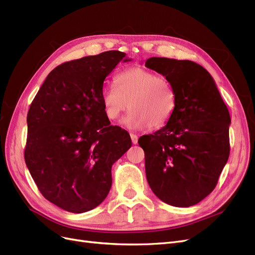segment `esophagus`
<instances>
[{"label": "esophagus", "instance_id": "34e87169", "mask_svg": "<svg viewBox=\"0 0 255 255\" xmlns=\"http://www.w3.org/2000/svg\"><path fill=\"white\" fill-rule=\"evenodd\" d=\"M130 139H132V142L134 144H136L138 142V136L136 134H134V133H130Z\"/></svg>", "mask_w": 255, "mask_h": 255}]
</instances>
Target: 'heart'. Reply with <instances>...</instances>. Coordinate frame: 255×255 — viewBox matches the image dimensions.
<instances>
[{"instance_id": "heart-1", "label": "heart", "mask_w": 255, "mask_h": 255, "mask_svg": "<svg viewBox=\"0 0 255 255\" xmlns=\"http://www.w3.org/2000/svg\"><path fill=\"white\" fill-rule=\"evenodd\" d=\"M116 85H107L102 90L107 119H119L130 107V112L122 120V125L128 128H160L170 120L176 97L167 79L144 68L132 67L116 76Z\"/></svg>"}]
</instances>
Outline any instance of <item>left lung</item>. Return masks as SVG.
<instances>
[{
  "label": "left lung",
  "instance_id": "obj_1",
  "mask_svg": "<svg viewBox=\"0 0 255 255\" xmlns=\"http://www.w3.org/2000/svg\"><path fill=\"white\" fill-rule=\"evenodd\" d=\"M145 67L164 75L176 97L167 125L138 139L146 181L163 202L195 205L214 190L228 161V107L212 75L195 61L151 57Z\"/></svg>",
  "mask_w": 255,
  "mask_h": 255
}]
</instances>
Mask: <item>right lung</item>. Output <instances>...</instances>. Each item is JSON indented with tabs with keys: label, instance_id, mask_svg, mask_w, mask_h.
Wrapping results in <instances>:
<instances>
[{
	"label": "right lung",
	"instance_id": "add662e5",
	"mask_svg": "<svg viewBox=\"0 0 255 255\" xmlns=\"http://www.w3.org/2000/svg\"><path fill=\"white\" fill-rule=\"evenodd\" d=\"M126 53L107 51L57 66L28 110L25 164L42 196L70 213L91 211L112 187V166L132 145L111 126L103 84Z\"/></svg>",
	"mask_w": 255,
	"mask_h": 255
}]
</instances>
